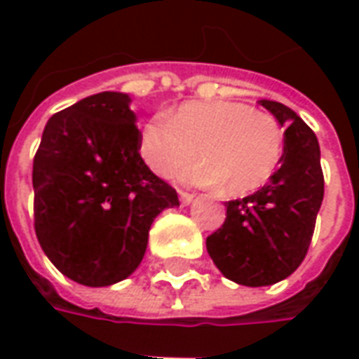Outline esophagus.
<instances>
[{
    "instance_id": "1",
    "label": "esophagus",
    "mask_w": 359,
    "mask_h": 359,
    "mask_svg": "<svg viewBox=\"0 0 359 359\" xmlns=\"http://www.w3.org/2000/svg\"><path fill=\"white\" fill-rule=\"evenodd\" d=\"M179 198L180 202L188 205V203H192V200H194V194H190V192H179Z\"/></svg>"
}]
</instances>
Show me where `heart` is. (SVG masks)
<instances>
[{"mask_svg": "<svg viewBox=\"0 0 359 359\" xmlns=\"http://www.w3.org/2000/svg\"><path fill=\"white\" fill-rule=\"evenodd\" d=\"M285 151V130L271 113L248 103L187 102L169 117L142 126L140 156L159 177L182 169L179 179L198 187H221L226 194L254 192L273 177Z\"/></svg>", "mask_w": 359, "mask_h": 359, "instance_id": "obj_1", "label": "heart"}]
</instances>
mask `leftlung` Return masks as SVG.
Listing matches in <instances>:
<instances>
[{
	"label": "left lung",
	"instance_id": "left-lung-1",
	"mask_svg": "<svg viewBox=\"0 0 359 359\" xmlns=\"http://www.w3.org/2000/svg\"><path fill=\"white\" fill-rule=\"evenodd\" d=\"M259 103L286 126L283 159L265 187L225 203V223L205 241L217 269L244 286L275 285L300 267L323 202L321 151L313 130L283 103Z\"/></svg>",
	"mask_w": 359,
	"mask_h": 359
}]
</instances>
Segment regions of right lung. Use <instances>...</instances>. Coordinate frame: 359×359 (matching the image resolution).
<instances>
[{"mask_svg": "<svg viewBox=\"0 0 359 359\" xmlns=\"http://www.w3.org/2000/svg\"><path fill=\"white\" fill-rule=\"evenodd\" d=\"M32 187L43 254L84 286L133 275L154 219L179 205L177 190L140 157V130L123 92L88 95L48 121Z\"/></svg>", "mask_w": 359, "mask_h": 359, "instance_id": "1", "label": "right lung"}]
</instances>
